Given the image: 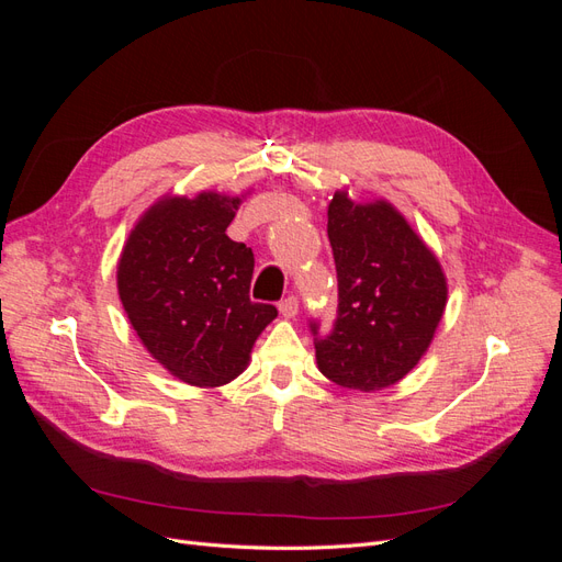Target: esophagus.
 I'll return each instance as SVG.
<instances>
[{"mask_svg": "<svg viewBox=\"0 0 562 562\" xmlns=\"http://www.w3.org/2000/svg\"><path fill=\"white\" fill-rule=\"evenodd\" d=\"M297 310H300V300L295 295H288L285 300H281L279 304V312L283 318H295L297 316Z\"/></svg>", "mask_w": 562, "mask_h": 562, "instance_id": "1", "label": "esophagus"}]
</instances>
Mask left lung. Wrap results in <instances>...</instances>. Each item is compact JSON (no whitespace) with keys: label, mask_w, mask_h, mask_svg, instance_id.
<instances>
[{"label":"left lung","mask_w":562,"mask_h":562,"mask_svg":"<svg viewBox=\"0 0 562 562\" xmlns=\"http://www.w3.org/2000/svg\"><path fill=\"white\" fill-rule=\"evenodd\" d=\"M337 269V318L321 335L310 321L318 370L330 382L375 391L396 384L431 345L448 285L436 255L386 201L328 206Z\"/></svg>","instance_id":"1"}]
</instances>
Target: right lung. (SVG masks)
I'll use <instances>...</instances> for the list:
<instances>
[{
    "mask_svg": "<svg viewBox=\"0 0 562 562\" xmlns=\"http://www.w3.org/2000/svg\"><path fill=\"white\" fill-rule=\"evenodd\" d=\"M239 203L215 192L166 196L135 225L116 267L131 326L171 375L192 386L241 375L255 339L279 314L248 295L252 250L227 236Z\"/></svg>",
    "mask_w": 562,
    "mask_h": 562,
    "instance_id": "1",
    "label": "right lung"
}]
</instances>
